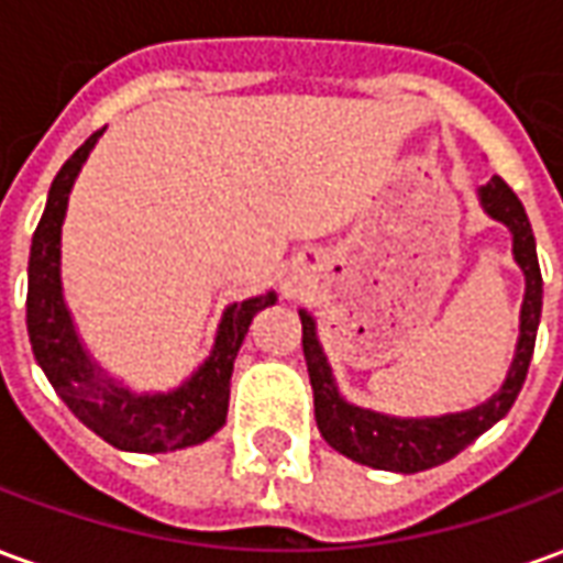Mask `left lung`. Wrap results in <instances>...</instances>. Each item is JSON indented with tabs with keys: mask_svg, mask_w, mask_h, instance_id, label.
I'll use <instances>...</instances> for the list:
<instances>
[{
	"mask_svg": "<svg viewBox=\"0 0 563 563\" xmlns=\"http://www.w3.org/2000/svg\"><path fill=\"white\" fill-rule=\"evenodd\" d=\"M476 198L492 220L504 222L509 229L512 258L525 274L516 355H512L507 379L500 383V389L488 401L476 404L471 410H461V413L443 416H389L350 404L334 383L325 350L319 343L317 319L307 310H298L301 331H305L301 346H305L307 374H310V386H313L319 434L346 459L391 473L428 471V467L455 459L464 446H471L476 437L500 422L519 398L521 383L528 377V365H531L533 343H537L540 313H543V277H540V262H537V241H533L531 222L521 208L519 196L497 174L476 189Z\"/></svg>",
	"mask_w": 563,
	"mask_h": 563,
	"instance_id": "1",
	"label": "left lung"
}]
</instances>
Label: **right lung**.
<instances>
[{
  "mask_svg": "<svg viewBox=\"0 0 563 563\" xmlns=\"http://www.w3.org/2000/svg\"><path fill=\"white\" fill-rule=\"evenodd\" d=\"M102 132L104 129H99L84 141L59 168L47 192L38 229L32 234L26 292V331L32 353L68 410L111 446L147 455L198 446L225 424L238 350L253 317L274 305L277 295L265 292L225 307L213 350L177 389L132 391L111 377L80 341L63 295V222L68 196Z\"/></svg>",
  "mask_w": 563,
  "mask_h": 563,
  "instance_id": "right-lung-1",
  "label": "right lung"
}]
</instances>
